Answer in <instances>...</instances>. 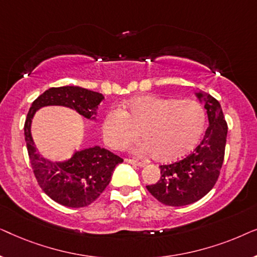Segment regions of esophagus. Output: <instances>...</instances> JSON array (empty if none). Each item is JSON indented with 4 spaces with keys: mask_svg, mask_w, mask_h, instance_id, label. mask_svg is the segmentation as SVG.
<instances>
[{
    "mask_svg": "<svg viewBox=\"0 0 257 257\" xmlns=\"http://www.w3.org/2000/svg\"><path fill=\"white\" fill-rule=\"evenodd\" d=\"M125 161L126 163H128V164H131V165H136V166H139V167H143L144 164L143 161H138V160H135V159H125Z\"/></svg>",
    "mask_w": 257,
    "mask_h": 257,
    "instance_id": "obj_1",
    "label": "esophagus"
}]
</instances>
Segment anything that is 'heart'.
I'll return each instance as SVG.
<instances>
[{
    "instance_id": "b5f03b06",
    "label": "heart",
    "mask_w": 257,
    "mask_h": 257,
    "mask_svg": "<svg viewBox=\"0 0 257 257\" xmlns=\"http://www.w3.org/2000/svg\"><path fill=\"white\" fill-rule=\"evenodd\" d=\"M125 108H113L105 115L103 136L107 145L121 149L142 131L145 140L136 147L137 152L156 154L166 163L188 153L206 124L205 108L193 99L142 96L128 100Z\"/></svg>"
}]
</instances>
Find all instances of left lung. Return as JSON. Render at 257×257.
I'll return each mask as SVG.
<instances>
[{
  "label": "left lung",
  "mask_w": 257,
  "mask_h": 257,
  "mask_svg": "<svg viewBox=\"0 0 257 257\" xmlns=\"http://www.w3.org/2000/svg\"><path fill=\"white\" fill-rule=\"evenodd\" d=\"M195 96L203 103L208 115V127L201 143L193 152L177 163L160 166V180L146 186L158 201L167 206L191 205L214 187L220 175L227 139V122L219 101L199 91Z\"/></svg>",
  "instance_id": "left-lung-1"
}]
</instances>
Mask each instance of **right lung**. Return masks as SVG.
I'll return each mask as SVG.
<instances>
[{"label": "right lung", "instance_id": "add662e5", "mask_svg": "<svg viewBox=\"0 0 257 257\" xmlns=\"http://www.w3.org/2000/svg\"><path fill=\"white\" fill-rule=\"evenodd\" d=\"M103 100V94L84 87H51L31 104L28 112L24 136L31 167L42 191L59 205L80 208L92 203L110 184L113 170L122 159L100 146L75 151L66 160L47 159L37 152L31 137L34 115L42 107L64 106L96 120L97 108Z\"/></svg>", "mask_w": 257, "mask_h": 257}]
</instances>
